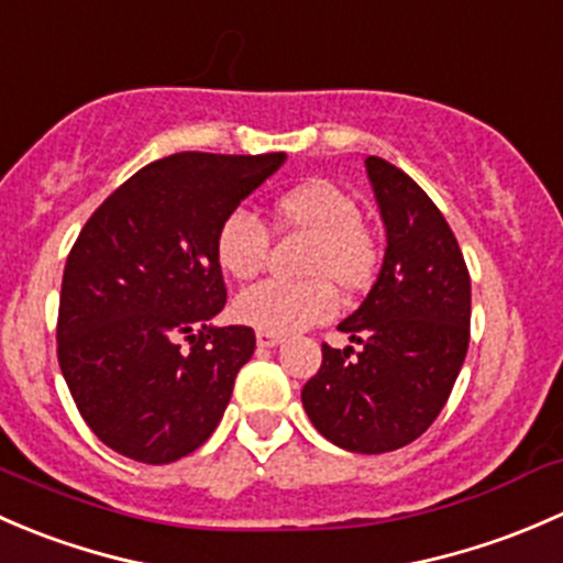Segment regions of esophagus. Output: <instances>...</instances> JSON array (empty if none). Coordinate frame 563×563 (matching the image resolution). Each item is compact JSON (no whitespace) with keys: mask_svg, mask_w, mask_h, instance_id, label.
I'll list each match as a JSON object with an SVG mask.
<instances>
[{"mask_svg":"<svg viewBox=\"0 0 563 563\" xmlns=\"http://www.w3.org/2000/svg\"><path fill=\"white\" fill-rule=\"evenodd\" d=\"M284 341L282 333H271V330H257V344L260 346H279Z\"/></svg>","mask_w":563,"mask_h":563,"instance_id":"esophagus-1","label":"esophagus"}]
</instances>
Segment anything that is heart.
<instances>
[{"instance_id": "obj_1", "label": "heart", "mask_w": 563, "mask_h": 563, "mask_svg": "<svg viewBox=\"0 0 563 563\" xmlns=\"http://www.w3.org/2000/svg\"><path fill=\"white\" fill-rule=\"evenodd\" d=\"M276 228L311 235L303 271L309 279H265L243 289L235 317L257 330L292 333L328 320L339 306L333 282L344 289L368 284L376 268V243L363 224L357 200L339 184L314 178L276 200ZM217 260L235 279H252L268 260L271 233L249 208H233L217 228Z\"/></svg>"}]
</instances>
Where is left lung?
Wrapping results in <instances>:
<instances>
[{
	"label": "left lung",
	"mask_w": 563,
	"mask_h": 563,
	"mask_svg": "<svg viewBox=\"0 0 563 563\" xmlns=\"http://www.w3.org/2000/svg\"><path fill=\"white\" fill-rule=\"evenodd\" d=\"M366 170L387 230L385 263L355 314L339 324L346 350L322 344L303 409L328 442L390 453L431 428L468 350L472 282L448 219L382 156Z\"/></svg>",
	"instance_id": "obj_1"
}]
</instances>
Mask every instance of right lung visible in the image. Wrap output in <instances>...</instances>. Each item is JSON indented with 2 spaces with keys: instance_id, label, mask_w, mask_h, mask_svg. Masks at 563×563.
Returning <instances> with one entry per match:
<instances>
[{
  "instance_id": "right-lung-1",
  "label": "right lung",
  "mask_w": 563,
  "mask_h": 563,
  "mask_svg": "<svg viewBox=\"0 0 563 563\" xmlns=\"http://www.w3.org/2000/svg\"><path fill=\"white\" fill-rule=\"evenodd\" d=\"M284 154L181 152L126 178L80 230L62 279L56 355L86 426L141 463H173L213 433L254 352L228 303L217 228Z\"/></svg>"
}]
</instances>
